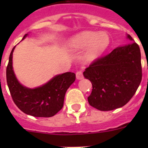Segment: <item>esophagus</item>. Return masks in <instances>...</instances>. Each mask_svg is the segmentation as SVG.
Listing matches in <instances>:
<instances>
[{
	"instance_id": "obj_1",
	"label": "esophagus",
	"mask_w": 148,
	"mask_h": 148,
	"mask_svg": "<svg viewBox=\"0 0 148 148\" xmlns=\"http://www.w3.org/2000/svg\"><path fill=\"white\" fill-rule=\"evenodd\" d=\"M76 77H77V79L80 80V79H82L84 78V76L82 74V71H79L76 73Z\"/></svg>"
}]
</instances>
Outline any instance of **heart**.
I'll list each match as a JSON object with an SVG mask.
<instances>
[{"instance_id":"1","label":"heart","mask_w":148,"mask_h":148,"mask_svg":"<svg viewBox=\"0 0 148 148\" xmlns=\"http://www.w3.org/2000/svg\"><path fill=\"white\" fill-rule=\"evenodd\" d=\"M110 44V37L105 32L82 31L77 34L69 41V46L74 50H82L86 48L85 59L88 62L97 59Z\"/></svg>"}]
</instances>
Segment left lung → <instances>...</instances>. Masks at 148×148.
Returning a JSON list of instances; mask_svg holds the SVG:
<instances>
[{"label": "left lung", "instance_id": "8db88e82", "mask_svg": "<svg viewBox=\"0 0 148 148\" xmlns=\"http://www.w3.org/2000/svg\"><path fill=\"white\" fill-rule=\"evenodd\" d=\"M130 44L120 46L93 62L83 75L92 84L89 104L101 111L123 107L133 97L142 80L140 47L127 34Z\"/></svg>", "mask_w": 148, "mask_h": 148}]
</instances>
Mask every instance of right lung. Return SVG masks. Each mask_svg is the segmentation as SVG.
<instances>
[{
    "label": "right lung",
    "mask_w": 148,
    "mask_h": 148,
    "mask_svg": "<svg viewBox=\"0 0 148 148\" xmlns=\"http://www.w3.org/2000/svg\"><path fill=\"white\" fill-rule=\"evenodd\" d=\"M28 36L26 34L22 40ZM13 47L6 69V79L13 100L25 114L36 117H50L62 109L65 94L74 82L73 72L57 74L49 81L35 88H29L18 80L13 67Z\"/></svg>",
    "instance_id": "obj_1"
}]
</instances>
